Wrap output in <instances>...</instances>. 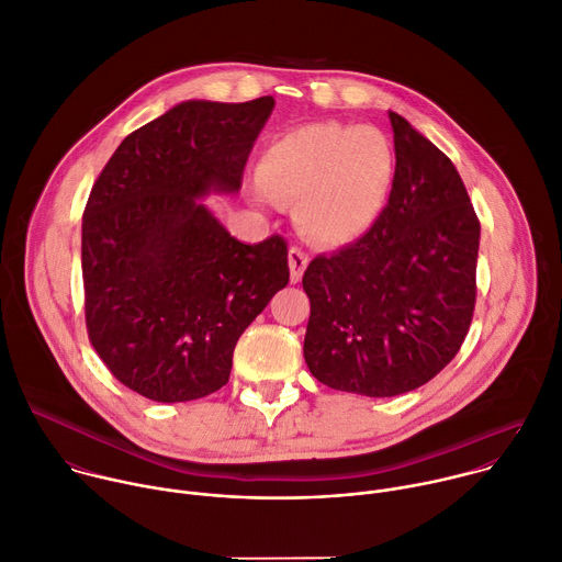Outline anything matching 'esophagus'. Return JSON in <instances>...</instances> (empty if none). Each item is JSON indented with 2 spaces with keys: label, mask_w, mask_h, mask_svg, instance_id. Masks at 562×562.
I'll return each mask as SVG.
<instances>
[{
  "label": "esophagus",
  "mask_w": 562,
  "mask_h": 562,
  "mask_svg": "<svg viewBox=\"0 0 562 562\" xmlns=\"http://www.w3.org/2000/svg\"><path fill=\"white\" fill-rule=\"evenodd\" d=\"M306 265H308V256H306L302 249H297V247L289 249V269H291V282H300V280H302V273H304Z\"/></svg>",
  "instance_id": "1"
}]
</instances>
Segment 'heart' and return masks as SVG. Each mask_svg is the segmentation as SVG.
Here are the masks:
<instances>
[{
  "label": "heart",
  "mask_w": 562,
  "mask_h": 562,
  "mask_svg": "<svg viewBox=\"0 0 562 562\" xmlns=\"http://www.w3.org/2000/svg\"><path fill=\"white\" fill-rule=\"evenodd\" d=\"M395 178V153L371 126L319 122L278 135L258 162L260 198L293 204L315 243L349 245L382 215Z\"/></svg>",
  "instance_id": "heart-1"
}]
</instances>
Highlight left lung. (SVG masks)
<instances>
[{"label":"left lung","instance_id":"obj_1","mask_svg":"<svg viewBox=\"0 0 562 562\" xmlns=\"http://www.w3.org/2000/svg\"><path fill=\"white\" fill-rule=\"evenodd\" d=\"M395 178L378 222L353 245L317 256L304 360L323 384L369 397L414 391L467 338L475 306L480 222L451 159L389 113Z\"/></svg>","mask_w":562,"mask_h":562}]
</instances>
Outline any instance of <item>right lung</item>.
I'll use <instances>...</instances> for the list:
<instances>
[{"label": "right lung", "mask_w": 562, "mask_h": 562, "mask_svg": "<svg viewBox=\"0 0 562 562\" xmlns=\"http://www.w3.org/2000/svg\"><path fill=\"white\" fill-rule=\"evenodd\" d=\"M276 102L189 100L133 131L102 169L82 220L89 340L155 403L228 382L233 349L289 282L286 243L235 239L202 204L235 193Z\"/></svg>", "instance_id": "obj_1"}]
</instances>
